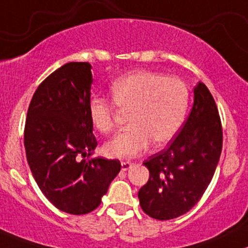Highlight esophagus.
<instances>
[{
  "label": "esophagus",
  "instance_id": "34e87169",
  "mask_svg": "<svg viewBox=\"0 0 248 248\" xmlns=\"http://www.w3.org/2000/svg\"><path fill=\"white\" fill-rule=\"evenodd\" d=\"M132 166H133L132 162H129V161H122V162H121V170H129V168L132 167Z\"/></svg>",
  "mask_w": 248,
  "mask_h": 248
}]
</instances>
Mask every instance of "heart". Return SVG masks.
I'll return each mask as SVG.
<instances>
[{
    "mask_svg": "<svg viewBox=\"0 0 248 248\" xmlns=\"http://www.w3.org/2000/svg\"><path fill=\"white\" fill-rule=\"evenodd\" d=\"M110 96L114 104L105 97H92L89 119L95 129L109 134L115 128L113 105L129 113V127L108 142L105 152L111 157L130 159L152 142L164 147L175 138L188 109L189 89L181 78L138 70L116 78L110 86Z\"/></svg>",
    "mask_w": 248,
    "mask_h": 248,
    "instance_id": "heart-1",
    "label": "heart"
}]
</instances>
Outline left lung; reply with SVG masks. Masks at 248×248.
Returning a JSON list of instances; mask_svg holds the SVG:
<instances>
[{
    "label": "left lung",
    "mask_w": 248,
    "mask_h": 248,
    "mask_svg": "<svg viewBox=\"0 0 248 248\" xmlns=\"http://www.w3.org/2000/svg\"><path fill=\"white\" fill-rule=\"evenodd\" d=\"M221 149L222 127L217 103L207 87L199 82L180 133L167 148L143 162L149 179L138 193L142 211L157 220L187 213L207 189Z\"/></svg>",
    "instance_id": "8db88e82"
}]
</instances>
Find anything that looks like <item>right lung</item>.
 Returning <instances> with one entry per match:
<instances>
[{"label":"right lung","instance_id":"add662e5","mask_svg":"<svg viewBox=\"0 0 248 248\" xmlns=\"http://www.w3.org/2000/svg\"><path fill=\"white\" fill-rule=\"evenodd\" d=\"M92 66L69 62L35 91L24 126L31 170L45 197L60 211L82 216L94 211L121 170L119 160L89 156L97 146L89 119Z\"/></svg>","mask_w":248,"mask_h":248}]
</instances>
